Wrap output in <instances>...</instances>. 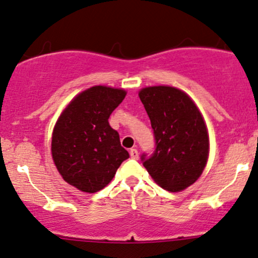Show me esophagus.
Returning <instances> with one entry per match:
<instances>
[{"mask_svg": "<svg viewBox=\"0 0 258 258\" xmlns=\"http://www.w3.org/2000/svg\"><path fill=\"white\" fill-rule=\"evenodd\" d=\"M130 157L133 158V160H138L139 158V152L137 149H132L130 150Z\"/></svg>", "mask_w": 258, "mask_h": 258, "instance_id": "34e87169", "label": "esophagus"}]
</instances>
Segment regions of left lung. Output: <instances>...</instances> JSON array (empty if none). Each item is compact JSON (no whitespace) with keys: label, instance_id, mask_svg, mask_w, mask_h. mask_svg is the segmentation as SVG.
<instances>
[{"label":"left lung","instance_id":"1","mask_svg":"<svg viewBox=\"0 0 258 258\" xmlns=\"http://www.w3.org/2000/svg\"><path fill=\"white\" fill-rule=\"evenodd\" d=\"M151 120L156 149L141 161L149 174L168 191L195 183L206 167L210 140L206 124L194 101L173 86H149L139 92Z\"/></svg>","mask_w":258,"mask_h":258}]
</instances>
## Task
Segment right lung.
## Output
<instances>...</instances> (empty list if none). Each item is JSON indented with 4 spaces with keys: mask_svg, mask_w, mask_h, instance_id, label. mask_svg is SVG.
<instances>
[{
    "mask_svg": "<svg viewBox=\"0 0 258 258\" xmlns=\"http://www.w3.org/2000/svg\"><path fill=\"white\" fill-rule=\"evenodd\" d=\"M125 95L123 89L92 86L69 102L54 125L52 158L62 178L80 191H100L129 158L108 123Z\"/></svg>",
    "mask_w": 258,
    "mask_h": 258,
    "instance_id": "add662e5",
    "label": "right lung"
}]
</instances>
